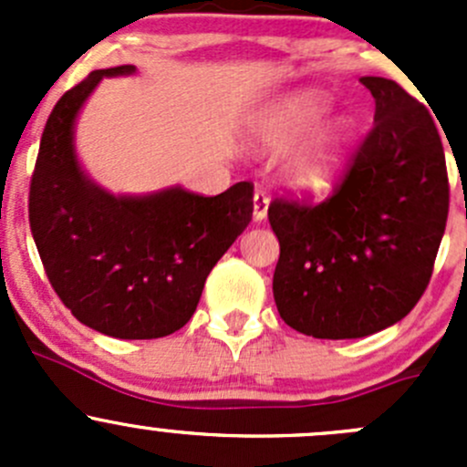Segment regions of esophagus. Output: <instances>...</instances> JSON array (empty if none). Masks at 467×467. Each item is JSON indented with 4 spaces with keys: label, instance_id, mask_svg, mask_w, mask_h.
I'll return each instance as SVG.
<instances>
[{
    "label": "esophagus",
    "instance_id": "esophagus-1",
    "mask_svg": "<svg viewBox=\"0 0 467 467\" xmlns=\"http://www.w3.org/2000/svg\"><path fill=\"white\" fill-rule=\"evenodd\" d=\"M266 212H268V196L264 194L262 190H257L255 196H253V216H255V221H264L266 219Z\"/></svg>",
    "mask_w": 467,
    "mask_h": 467
}]
</instances>
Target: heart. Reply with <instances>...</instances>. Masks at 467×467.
<instances>
[{"instance_id":"heart-1","label":"heart","mask_w":467,"mask_h":467,"mask_svg":"<svg viewBox=\"0 0 467 467\" xmlns=\"http://www.w3.org/2000/svg\"><path fill=\"white\" fill-rule=\"evenodd\" d=\"M329 110V101L318 92H300L285 99L257 121V142L264 150L282 153L312 133ZM350 124L334 119L323 126L303 149L286 162V185L303 194H325L343 171L350 150Z\"/></svg>"}]
</instances>
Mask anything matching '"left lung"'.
I'll list each match as a JSON object with an SVG mask.
<instances>
[{
    "mask_svg": "<svg viewBox=\"0 0 467 467\" xmlns=\"http://www.w3.org/2000/svg\"><path fill=\"white\" fill-rule=\"evenodd\" d=\"M375 124L323 203L275 199L273 298L314 338H359L402 321L430 285L450 210L430 110L390 78H361Z\"/></svg>",
    "mask_w": 467,
    "mask_h": 467,
    "instance_id": "obj_1",
    "label": "left lung"
}]
</instances>
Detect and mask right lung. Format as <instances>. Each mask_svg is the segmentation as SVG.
<instances>
[{
	"label": "right lung",
	"instance_id": "right-lung-1",
	"mask_svg": "<svg viewBox=\"0 0 467 467\" xmlns=\"http://www.w3.org/2000/svg\"><path fill=\"white\" fill-rule=\"evenodd\" d=\"M133 72L97 69L56 103L31 176L29 223L51 286L78 321L115 338H160L190 321L214 264L251 223L253 185L112 196L89 181L74 150L78 110L103 77Z\"/></svg>",
	"mask_w": 467,
	"mask_h": 467
}]
</instances>
